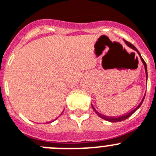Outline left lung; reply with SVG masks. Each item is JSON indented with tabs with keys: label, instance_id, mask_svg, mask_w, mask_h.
<instances>
[{
	"label": "left lung",
	"instance_id": "left-lung-1",
	"mask_svg": "<svg viewBox=\"0 0 156 156\" xmlns=\"http://www.w3.org/2000/svg\"><path fill=\"white\" fill-rule=\"evenodd\" d=\"M124 43H126V45H127V47H130V48H131V49H132V50H135V51L137 52V54H138V55H139L140 58H141V61H142L143 64H144V70H145V77H146V82H147V81H148V72H147V65H146V64H145V62H144V60H143L142 57H141V54H140L139 51H138V50H137V49H136V47H134V45H132V44H131V43H128V42L125 41V40H124ZM144 96H145V95H144V96H143L142 99H141V102H140V103L138 105H137V106H136V107H134V109H131L130 111L127 112V113H124V114L120 115V116H106V115H103V114H102V113H99V112H98L97 110H96V109H95V108H94V106H92V109H93L94 110H95V113H97L98 116H99V117H101V118H102V119H103V120H107V121H109V122H120V121H122V120H126V119L128 118L129 116H131V115H132L133 113H134V112H135L137 109H139V107L141 106V104H142L143 101H144Z\"/></svg>",
	"mask_w": 156,
	"mask_h": 156
}]
</instances>
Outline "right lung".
<instances>
[{
  "label": "right lung",
  "instance_id": "right-lung-1",
  "mask_svg": "<svg viewBox=\"0 0 156 156\" xmlns=\"http://www.w3.org/2000/svg\"><path fill=\"white\" fill-rule=\"evenodd\" d=\"M63 112H64V111H63ZM63 112H62V113H63ZM62 113H61V114H60V116H61V114H62ZM58 117H59V116H58ZM58 117H57V118H55V119H54V120H50V121L47 122V123H52V122H54V120H57V118H58Z\"/></svg>",
  "mask_w": 156,
  "mask_h": 156
}]
</instances>
